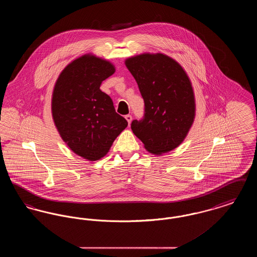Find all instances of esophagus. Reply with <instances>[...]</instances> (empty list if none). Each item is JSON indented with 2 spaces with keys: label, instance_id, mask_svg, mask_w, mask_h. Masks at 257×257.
Wrapping results in <instances>:
<instances>
[{
  "label": "esophagus",
  "instance_id": "esophagus-1",
  "mask_svg": "<svg viewBox=\"0 0 257 257\" xmlns=\"http://www.w3.org/2000/svg\"><path fill=\"white\" fill-rule=\"evenodd\" d=\"M125 119L127 120L128 124L130 125V123L132 121V115H131V114H127V115H125Z\"/></svg>",
  "mask_w": 257,
  "mask_h": 257
}]
</instances>
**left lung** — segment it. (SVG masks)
<instances>
[{"instance_id": "1", "label": "left lung", "mask_w": 257, "mask_h": 257, "mask_svg": "<svg viewBox=\"0 0 257 257\" xmlns=\"http://www.w3.org/2000/svg\"><path fill=\"white\" fill-rule=\"evenodd\" d=\"M125 65L145 100L146 113L131 129L148 152L162 155L179 147L196 117L192 82L178 61L163 53H143Z\"/></svg>"}]
</instances>
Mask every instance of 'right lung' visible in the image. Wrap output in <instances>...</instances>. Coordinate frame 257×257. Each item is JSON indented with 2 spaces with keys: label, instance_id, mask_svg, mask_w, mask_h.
<instances>
[{
  "label": "right lung",
  "instance_id": "add662e5",
  "mask_svg": "<svg viewBox=\"0 0 257 257\" xmlns=\"http://www.w3.org/2000/svg\"><path fill=\"white\" fill-rule=\"evenodd\" d=\"M114 72L110 61L88 53L63 68L53 89L51 110L59 134L70 150L89 162L106 156L128 125L100 89Z\"/></svg>",
  "mask_w": 257,
  "mask_h": 257
}]
</instances>
